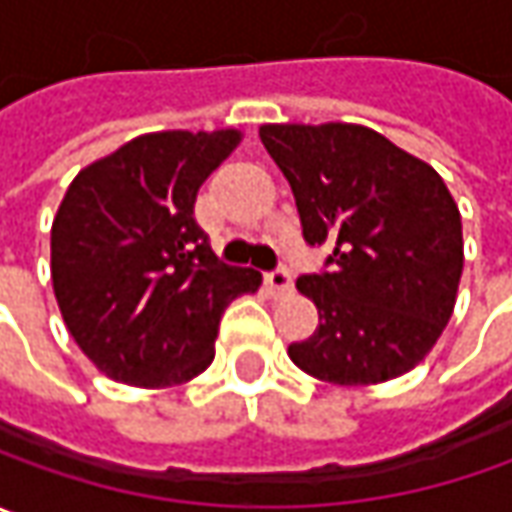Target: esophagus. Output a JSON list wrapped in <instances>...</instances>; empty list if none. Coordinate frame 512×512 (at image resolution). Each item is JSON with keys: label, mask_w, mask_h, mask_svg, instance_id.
<instances>
[{"label": "esophagus", "mask_w": 512, "mask_h": 512, "mask_svg": "<svg viewBox=\"0 0 512 512\" xmlns=\"http://www.w3.org/2000/svg\"><path fill=\"white\" fill-rule=\"evenodd\" d=\"M266 286H269V291L272 294H283V291H289L291 289V274L289 269H274V272L266 274Z\"/></svg>", "instance_id": "esophagus-1"}]
</instances>
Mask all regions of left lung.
Here are the masks:
<instances>
[{
  "label": "left lung",
  "mask_w": 512,
  "mask_h": 512,
  "mask_svg": "<svg viewBox=\"0 0 512 512\" xmlns=\"http://www.w3.org/2000/svg\"><path fill=\"white\" fill-rule=\"evenodd\" d=\"M309 246L326 269L300 294L320 326L289 345L311 377L374 385L425 360L448 326L462 277V218L439 172L360 124H263Z\"/></svg>",
  "instance_id": "obj_1"
}]
</instances>
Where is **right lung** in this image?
Returning a JSON list of instances; mask_svg holds the SVG:
<instances>
[{"mask_svg": "<svg viewBox=\"0 0 512 512\" xmlns=\"http://www.w3.org/2000/svg\"><path fill=\"white\" fill-rule=\"evenodd\" d=\"M238 130L138 135L84 167L50 229L64 326L110 379L167 388L215 360L223 309L260 272L221 263L195 221L201 184Z\"/></svg>", "mask_w": 512, "mask_h": 512, "instance_id": "right-lung-1", "label": "right lung"}]
</instances>
